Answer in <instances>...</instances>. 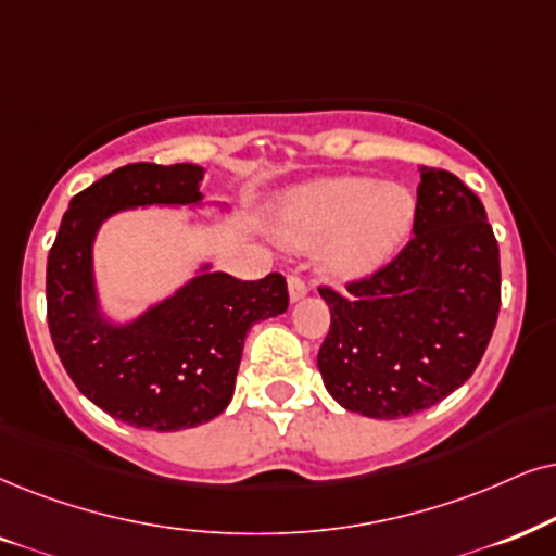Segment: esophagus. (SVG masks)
<instances>
[{
  "label": "esophagus",
  "instance_id": "esophagus-1",
  "mask_svg": "<svg viewBox=\"0 0 556 556\" xmlns=\"http://www.w3.org/2000/svg\"><path fill=\"white\" fill-rule=\"evenodd\" d=\"M287 285H290V298H292V302L300 300V298H305L307 290H311V287H307V279L302 277V274H298V271L290 274V279H287Z\"/></svg>",
  "mask_w": 556,
  "mask_h": 556
}]
</instances>
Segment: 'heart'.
<instances>
[{
	"label": "heart",
	"mask_w": 556,
	"mask_h": 556,
	"mask_svg": "<svg viewBox=\"0 0 556 556\" xmlns=\"http://www.w3.org/2000/svg\"><path fill=\"white\" fill-rule=\"evenodd\" d=\"M416 202L397 185L367 177L323 179L300 189L282 215V233L292 245L328 243L326 266L336 277L371 271L403 243Z\"/></svg>",
	"instance_id": "heart-1"
}]
</instances>
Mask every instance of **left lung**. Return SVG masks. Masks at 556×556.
Instances as JSON below:
<instances>
[{"mask_svg":"<svg viewBox=\"0 0 556 556\" xmlns=\"http://www.w3.org/2000/svg\"><path fill=\"white\" fill-rule=\"evenodd\" d=\"M318 292L330 307L318 369L336 403L384 420L441 403L472 377L501 311V251L480 197L420 166L410 241L343 292Z\"/></svg>","mask_w":556,"mask_h":556,"instance_id":"1","label":"left lung"}]
</instances>
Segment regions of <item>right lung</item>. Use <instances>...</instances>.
<instances>
[{
	"mask_svg": "<svg viewBox=\"0 0 556 556\" xmlns=\"http://www.w3.org/2000/svg\"><path fill=\"white\" fill-rule=\"evenodd\" d=\"M200 179L194 164L115 168L74 197L48 254V330L63 369L84 397L136 428L179 431L220 416L249 328L290 305L277 271L254 282L202 271L130 326L97 315L91 241L104 217L138 205H189L202 197Z\"/></svg>",
	"mask_w": 556,
	"mask_h": 556,
	"instance_id": "obj_1",
	"label": "right lung"
}]
</instances>
